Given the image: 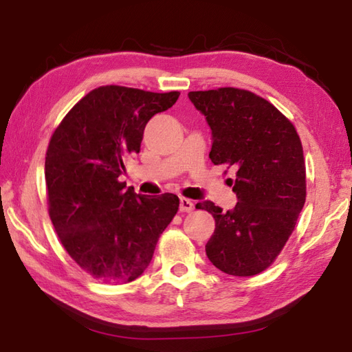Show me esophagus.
<instances>
[{
  "label": "esophagus",
  "mask_w": 352,
  "mask_h": 352,
  "mask_svg": "<svg viewBox=\"0 0 352 352\" xmlns=\"http://www.w3.org/2000/svg\"><path fill=\"white\" fill-rule=\"evenodd\" d=\"M192 210H195V204H192V200L186 199V197H181V200H179V211L191 212Z\"/></svg>",
  "instance_id": "1"
}]
</instances>
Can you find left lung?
<instances>
[{"instance_id": "1", "label": "left lung", "mask_w": 352, "mask_h": 352, "mask_svg": "<svg viewBox=\"0 0 352 352\" xmlns=\"http://www.w3.org/2000/svg\"><path fill=\"white\" fill-rule=\"evenodd\" d=\"M211 129V161L235 170L236 205L223 211L211 200L210 261L234 276L266 270L295 229L305 204V162L296 129L274 104L236 88L188 92Z\"/></svg>"}]
</instances>
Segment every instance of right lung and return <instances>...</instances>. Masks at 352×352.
<instances>
[{"label":"right lung","instance_id":"obj_1","mask_svg":"<svg viewBox=\"0 0 352 352\" xmlns=\"http://www.w3.org/2000/svg\"><path fill=\"white\" fill-rule=\"evenodd\" d=\"M179 92L102 86L62 120L45 156L48 211L69 256L98 281L124 284L142 275L179 208L175 195L142 196L120 182L140 153L148 120Z\"/></svg>","mask_w":352,"mask_h":352}]
</instances>
